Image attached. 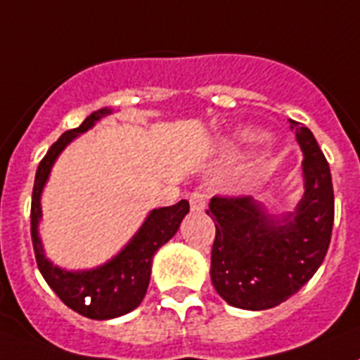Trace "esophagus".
Listing matches in <instances>:
<instances>
[{
  "label": "esophagus",
  "instance_id": "esophagus-1",
  "mask_svg": "<svg viewBox=\"0 0 360 360\" xmlns=\"http://www.w3.org/2000/svg\"><path fill=\"white\" fill-rule=\"evenodd\" d=\"M205 204H207V193H205L204 189H195V191L189 195V205H191V211H195V213L204 211Z\"/></svg>",
  "mask_w": 360,
  "mask_h": 360
}]
</instances>
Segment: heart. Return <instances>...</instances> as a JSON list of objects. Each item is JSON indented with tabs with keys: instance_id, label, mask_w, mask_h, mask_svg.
<instances>
[{
	"instance_id": "obj_1",
	"label": "heart",
	"mask_w": 360,
	"mask_h": 360,
	"mask_svg": "<svg viewBox=\"0 0 360 360\" xmlns=\"http://www.w3.org/2000/svg\"><path fill=\"white\" fill-rule=\"evenodd\" d=\"M248 138H250V136H248Z\"/></svg>"
}]
</instances>
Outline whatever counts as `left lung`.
I'll list each match as a JSON object with an SVG mask.
<instances>
[{
  "label": "left lung",
  "mask_w": 360,
  "mask_h": 360,
  "mask_svg": "<svg viewBox=\"0 0 360 360\" xmlns=\"http://www.w3.org/2000/svg\"><path fill=\"white\" fill-rule=\"evenodd\" d=\"M304 150L306 191L297 211L273 222L250 196L211 198V281L226 302L242 309L275 308L315 275L328 253L335 217L328 160L313 133L295 124Z\"/></svg>",
  "instance_id": "obj_1"
}]
</instances>
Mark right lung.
<instances>
[{"label":"right lung","mask_w":360,"mask_h":360,"mask_svg":"<svg viewBox=\"0 0 360 360\" xmlns=\"http://www.w3.org/2000/svg\"><path fill=\"white\" fill-rule=\"evenodd\" d=\"M110 110L101 109L85 118L79 127L69 129L52 143L47 155L43 156L36 171L32 189V204H30V236H32L34 257L38 262L43 278L52 288V291L61 299V302L75 309L76 313L96 321L115 319L133 311L140 306L147 293L150 278V264L156 251L178 231L182 218L189 213V202L180 200L169 207H160L147 217L142 229L125 245V250L92 271L70 273L52 266L43 255L41 242L38 236V222L41 217L39 196L47 182L51 167L63 147L76 136L94 125L96 120Z\"/></svg>","instance_id":"add662e5"}]
</instances>
